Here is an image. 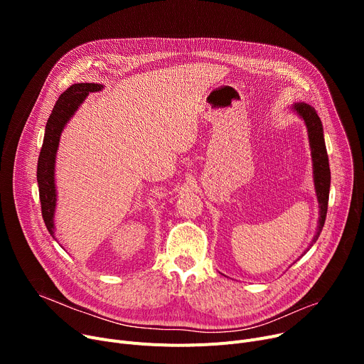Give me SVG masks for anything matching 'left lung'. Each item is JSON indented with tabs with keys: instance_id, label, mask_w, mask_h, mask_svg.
<instances>
[{
	"instance_id": "left-lung-1",
	"label": "left lung",
	"mask_w": 364,
	"mask_h": 364,
	"mask_svg": "<svg viewBox=\"0 0 364 364\" xmlns=\"http://www.w3.org/2000/svg\"><path fill=\"white\" fill-rule=\"evenodd\" d=\"M294 110L304 119L309 129V139L311 147V158H313V171H314V186L317 200L320 205V218L317 233L311 242L316 243L318 239L321 228L326 221L328 214V202H329V188H331V169H329V158L326 151V144H324L323 137V125L318 118L316 109L307 103H295Z\"/></svg>"
}]
</instances>
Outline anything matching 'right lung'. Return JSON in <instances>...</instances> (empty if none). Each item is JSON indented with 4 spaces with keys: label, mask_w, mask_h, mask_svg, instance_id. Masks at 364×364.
<instances>
[{
    "label": "right lung",
    "mask_w": 364,
    "mask_h": 364,
    "mask_svg": "<svg viewBox=\"0 0 364 364\" xmlns=\"http://www.w3.org/2000/svg\"><path fill=\"white\" fill-rule=\"evenodd\" d=\"M102 84H73L70 85L55 102L53 112L46 125L44 143L38 158L36 168V180L40 187V200H41V213L47 230L54 237V209H55V184H54V162L55 151L59 147L60 134L72 118V114L85 100L88 92L100 91Z\"/></svg>",
    "instance_id": "obj_1"
}]
</instances>
